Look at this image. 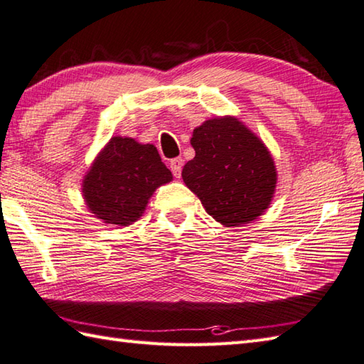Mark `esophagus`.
<instances>
[{
  "mask_svg": "<svg viewBox=\"0 0 364 364\" xmlns=\"http://www.w3.org/2000/svg\"><path fill=\"white\" fill-rule=\"evenodd\" d=\"M181 168H183V159L181 158H175L170 161V170H172V173L180 178L181 176Z\"/></svg>",
  "mask_w": 364,
  "mask_h": 364,
  "instance_id": "34e87169",
  "label": "esophagus"
}]
</instances>
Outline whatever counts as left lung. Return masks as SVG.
Masks as SVG:
<instances>
[{
	"label": "left lung",
	"instance_id": "left-lung-1",
	"mask_svg": "<svg viewBox=\"0 0 364 364\" xmlns=\"http://www.w3.org/2000/svg\"><path fill=\"white\" fill-rule=\"evenodd\" d=\"M196 156L183 181L206 213L225 227H241L266 213L277 188V167L264 142L233 115L203 122L192 133Z\"/></svg>",
	"mask_w": 364,
	"mask_h": 364
}]
</instances>
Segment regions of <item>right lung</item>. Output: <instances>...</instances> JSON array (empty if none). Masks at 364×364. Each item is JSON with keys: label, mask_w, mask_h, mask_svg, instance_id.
Segmentation results:
<instances>
[{"label": "right lung", "mask_w": 364, "mask_h": 364, "mask_svg": "<svg viewBox=\"0 0 364 364\" xmlns=\"http://www.w3.org/2000/svg\"><path fill=\"white\" fill-rule=\"evenodd\" d=\"M172 180L156 146L114 136L92 162L81 189L97 219L128 227L142 218L153 192Z\"/></svg>", "instance_id": "right-lung-1"}]
</instances>
